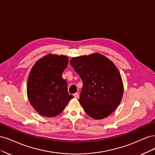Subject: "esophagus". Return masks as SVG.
<instances>
[{"label":"esophagus","mask_w":155,"mask_h":155,"mask_svg":"<svg viewBox=\"0 0 155 155\" xmlns=\"http://www.w3.org/2000/svg\"><path fill=\"white\" fill-rule=\"evenodd\" d=\"M73 96L74 98H78V93H75L73 94Z\"/></svg>","instance_id":"34e87169"}]
</instances>
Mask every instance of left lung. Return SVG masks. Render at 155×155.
I'll return each instance as SVG.
<instances>
[{
    "label": "left lung",
    "instance_id": "obj_1",
    "mask_svg": "<svg viewBox=\"0 0 155 155\" xmlns=\"http://www.w3.org/2000/svg\"><path fill=\"white\" fill-rule=\"evenodd\" d=\"M70 64L83 82L78 101L84 111L96 120L108 117L123 96L122 80L115 65L100 53L74 57Z\"/></svg>",
    "mask_w": 155,
    "mask_h": 155
}]
</instances>
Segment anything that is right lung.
<instances>
[{"label":"right lung","instance_id":"1","mask_svg":"<svg viewBox=\"0 0 155 155\" xmlns=\"http://www.w3.org/2000/svg\"><path fill=\"white\" fill-rule=\"evenodd\" d=\"M68 62L66 56L49 54L39 59L31 69L27 85L28 100L43 117L58 115L73 98L62 77Z\"/></svg>","mask_w":155,"mask_h":155}]
</instances>
